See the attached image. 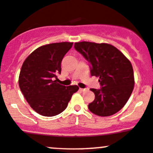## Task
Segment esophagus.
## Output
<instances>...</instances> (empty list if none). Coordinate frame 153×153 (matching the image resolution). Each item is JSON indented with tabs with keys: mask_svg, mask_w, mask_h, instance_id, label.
<instances>
[{
	"mask_svg": "<svg viewBox=\"0 0 153 153\" xmlns=\"http://www.w3.org/2000/svg\"><path fill=\"white\" fill-rule=\"evenodd\" d=\"M88 88H80V91H87Z\"/></svg>",
	"mask_w": 153,
	"mask_h": 153,
	"instance_id": "1",
	"label": "esophagus"
}]
</instances>
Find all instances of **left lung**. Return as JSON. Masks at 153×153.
<instances>
[{"instance_id":"8db88e82","label":"left lung","mask_w":153,"mask_h":153,"mask_svg":"<svg viewBox=\"0 0 153 153\" xmlns=\"http://www.w3.org/2000/svg\"><path fill=\"white\" fill-rule=\"evenodd\" d=\"M75 49L88 61L92 76L99 77L101 88H91L95 99L89 110L99 117H109L120 111L130 97L134 85L130 61L118 49L107 43L80 42Z\"/></svg>"}]
</instances>
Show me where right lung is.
Segmentation results:
<instances>
[{"mask_svg":"<svg viewBox=\"0 0 153 153\" xmlns=\"http://www.w3.org/2000/svg\"><path fill=\"white\" fill-rule=\"evenodd\" d=\"M73 45L64 42L43 45L23 62L19 88L29 106L40 115L53 117L62 113L73 94L78 91V85L65 86L57 82L62 59Z\"/></svg>","mask_w":153,"mask_h":153,"instance_id":"add662e5","label":"right lung"}]
</instances>
